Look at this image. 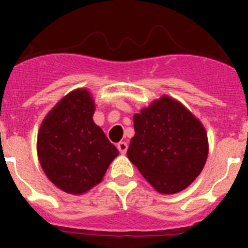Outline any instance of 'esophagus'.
<instances>
[{"label": "esophagus", "instance_id": "34e87169", "mask_svg": "<svg viewBox=\"0 0 248 248\" xmlns=\"http://www.w3.org/2000/svg\"><path fill=\"white\" fill-rule=\"evenodd\" d=\"M118 150L120 151V154H125L126 150H128V143H125V141L118 143Z\"/></svg>", "mask_w": 248, "mask_h": 248}]
</instances>
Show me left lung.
Returning <instances> with one entry per match:
<instances>
[{
  "instance_id": "left-lung-1",
  "label": "left lung",
  "mask_w": 248,
  "mask_h": 248,
  "mask_svg": "<svg viewBox=\"0 0 248 248\" xmlns=\"http://www.w3.org/2000/svg\"><path fill=\"white\" fill-rule=\"evenodd\" d=\"M134 130L126 155L157 191L175 194L199 176L207 159V135L184 105L160 98L135 114Z\"/></svg>"
}]
</instances>
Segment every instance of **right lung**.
Instances as JSON below:
<instances>
[{
    "label": "right lung",
    "mask_w": 248,
    "mask_h": 248,
    "mask_svg": "<svg viewBox=\"0 0 248 248\" xmlns=\"http://www.w3.org/2000/svg\"><path fill=\"white\" fill-rule=\"evenodd\" d=\"M94 103L85 89L65 95L39 128L38 157L52 183L83 194L102 181L119 151L93 122Z\"/></svg>",
    "instance_id": "right-lung-1"
}]
</instances>
